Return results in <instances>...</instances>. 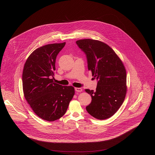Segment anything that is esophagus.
I'll use <instances>...</instances> for the list:
<instances>
[{
    "mask_svg": "<svg viewBox=\"0 0 155 155\" xmlns=\"http://www.w3.org/2000/svg\"><path fill=\"white\" fill-rule=\"evenodd\" d=\"M75 91L76 92H82V89L80 88H75Z\"/></svg>",
    "mask_w": 155,
    "mask_h": 155,
    "instance_id": "esophagus-1",
    "label": "esophagus"
}]
</instances>
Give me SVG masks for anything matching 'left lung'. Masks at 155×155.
<instances>
[{
	"mask_svg": "<svg viewBox=\"0 0 155 155\" xmlns=\"http://www.w3.org/2000/svg\"><path fill=\"white\" fill-rule=\"evenodd\" d=\"M76 44L87 56L88 68L97 80L96 91L85 89L92 97L86 107L94 118H110L123 103L127 92V75L122 61L110 47L101 41L84 39Z\"/></svg>",
	"mask_w": 155,
	"mask_h": 155,
	"instance_id": "obj_1",
	"label": "left lung"
}]
</instances>
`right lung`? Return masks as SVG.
<instances>
[{
	"mask_svg": "<svg viewBox=\"0 0 155 155\" xmlns=\"http://www.w3.org/2000/svg\"><path fill=\"white\" fill-rule=\"evenodd\" d=\"M65 44L46 45L35 49L26 60L22 71L26 101L38 117L48 121L66 113L75 94L73 87L62 86L53 81L56 57Z\"/></svg>",
	"mask_w": 155,
	"mask_h": 155,
	"instance_id": "obj_1",
	"label": "right lung"
}]
</instances>
